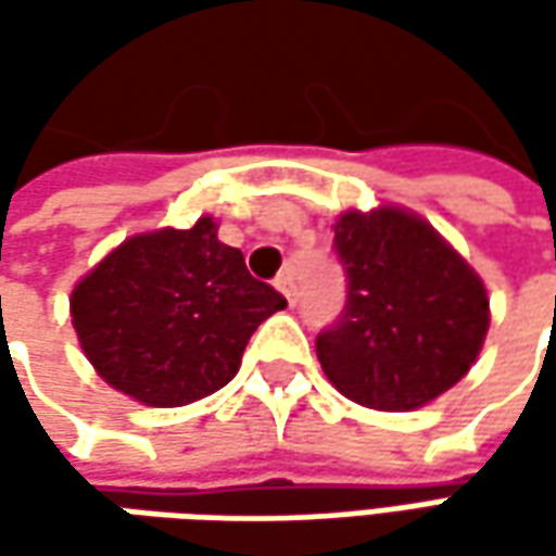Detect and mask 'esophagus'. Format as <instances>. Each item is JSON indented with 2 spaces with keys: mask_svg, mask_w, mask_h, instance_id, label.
<instances>
[{
  "mask_svg": "<svg viewBox=\"0 0 556 556\" xmlns=\"http://www.w3.org/2000/svg\"><path fill=\"white\" fill-rule=\"evenodd\" d=\"M275 288H278L281 293H285V296H288L290 306L296 303V285H293V275H290V271H281V275L275 278Z\"/></svg>",
  "mask_w": 556,
  "mask_h": 556,
  "instance_id": "34e87169",
  "label": "esophagus"
}]
</instances>
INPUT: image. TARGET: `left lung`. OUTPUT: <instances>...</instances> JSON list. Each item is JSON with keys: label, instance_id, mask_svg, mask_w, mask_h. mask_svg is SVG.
Segmentation results:
<instances>
[{"label": "left lung", "instance_id": "left-lung-1", "mask_svg": "<svg viewBox=\"0 0 556 556\" xmlns=\"http://www.w3.org/2000/svg\"><path fill=\"white\" fill-rule=\"evenodd\" d=\"M346 306L315 337L333 387L377 412H412L452 390L489 331L480 275L420 216L380 206L333 225Z\"/></svg>", "mask_w": 556, "mask_h": 556}]
</instances>
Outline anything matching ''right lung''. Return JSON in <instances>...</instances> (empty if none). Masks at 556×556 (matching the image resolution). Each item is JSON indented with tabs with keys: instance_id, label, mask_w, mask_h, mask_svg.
<instances>
[{
	"instance_id": "obj_1",
	"label": "right lung",
	"mask_w": 556,
	"mask_h": 556,
	"mask_svg": "<svg viewBox=\"0 0 556 556\" xmlns=\"http://www.w3.org/2000/svg\"><path fill=\"white\" fill-rule=\"evenodd\" d=\"M288 300L256 281L238 247L201 216L126 238L71 293L76 337L119 393L179 408L223 390L247 340Z\"/></svg>"
}]
</instances>
